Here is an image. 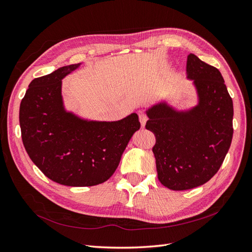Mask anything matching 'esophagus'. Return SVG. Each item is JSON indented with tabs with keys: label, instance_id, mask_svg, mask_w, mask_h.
I'll list each match as a JSON object with an SVG mask.
<instances>
[{
	"label": "esophagus",
	"instance_id": "34e87169",
	"mask_svg": "<svg viewBox=\"0 0 252 252\" xmlns=\"http://www.w3.org/2000/svg\"><path fill=\"white\" fill-rule=\"evenodd\" d=\"M140 122H141V125L142 126H144L145 124H146V122H147V117H146V115L145 114H143V113H141L140 114Z\"/></svg>",
	"mask_w": 252,
	"mask_h": 252
}]
</instances>
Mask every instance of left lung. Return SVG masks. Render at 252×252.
Segmentation results:
<instances>
[{"mask_svg":"<svg viewBox=\"0 0 252 252\" xmlns=\"http://www.w3.org/2000/svg\"><path fill=\"white\" fill-rule=\"evenodd\" d=\"M199 103L189 111L159 104L146 111V129L156 135L153 152L158 178L173 191L205 185L219 172L233 135V103L216 67L194 54L187 61Z\"/></svg>","mask_w":252,"mask_h":252,"instance_id":"1","label":"left lung"}]
</instances>
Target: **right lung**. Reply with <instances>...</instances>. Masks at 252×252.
Instances as JSON below:
<instances>
[{"mask_svg": "<svg viewBox=\"0 0 252 252\" xmlns=\"http://www.w3.org/2000/svg\"><path fill=\"white\" fill-rule=\"evenodd\" d=\"M70 64L32 80L20 105V127L32 161L47 178L69 187L107 181L141 124L137 113L117 122H92L63 108L61 79Z\"/></svg>", "mask_w": 252, "mask_h": 252, "instance_id": "right-lung-1", "label": "right lung"}]
</instances>
